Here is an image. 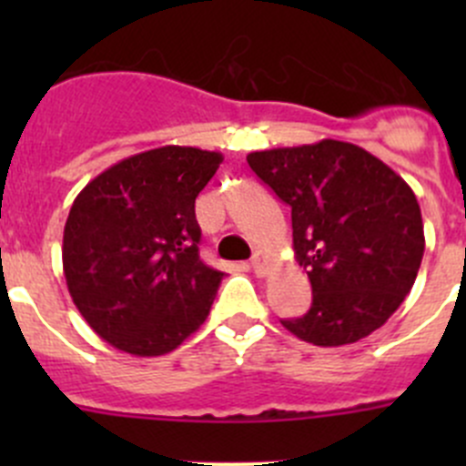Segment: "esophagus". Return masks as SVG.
I'll list each match as a JSON object with an SVG mask.
<instances>
[{
    "instance_id": "1",
    "label": "esophagus",
    "mask_w": 466,
    "mask_h": 466,
    "mask_svg": "<svg viewBox=\"0 0 466 466\" xmlns=\"http://www.w3.org/2000/svg\"><path fill=\"white\" fill-rule=\"evenodd\" d=\"M250 268H252V270H255L259 277L266 275V272H268L266 255H263V252H255V255H252V259H250Z\"/></svg>"
}]
</instances>
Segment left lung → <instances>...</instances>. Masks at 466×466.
Wrapping results in <instances>:
<instances>
[{
	"instance_id": "left-lung-1",
	"label": "left lung",
	"mask_w": 466,
	"mask_h": 466,
	"mask_svg": "<svg viewBox=\"0 0 466 466\" xmlns=\"http://www.w3.org/2000/svg\"><path fill=\"white\" fill-rule=\"evenodd\" d=\"M252 171L290 207L295 259L313 289L302 318L281 320L299 340L350 345L401 307L424 257V223L401 176L338 139L248 155Z\"/></svg>"
}]
</instances>
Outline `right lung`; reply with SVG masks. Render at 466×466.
Segmentation results:
<instances>
[{
  "instance_id": "add662e5",
  "label": "right lung",
  "mask_w": 466,
  "mask_h": 466,
  "mask_svg": "<svg viewBox=\"0 0 466 466\" xmlns=\"http://www.w3.org/2000/svg\"><path fill=\"white\" fill-rule=\"evenodd\" d=\"M223 155L159 146L112 164L76 196L63 234L69 295L106 342L176 350L209 316L223 272L198 257L196 198Z\"/></svg>"
}]
</instances>
